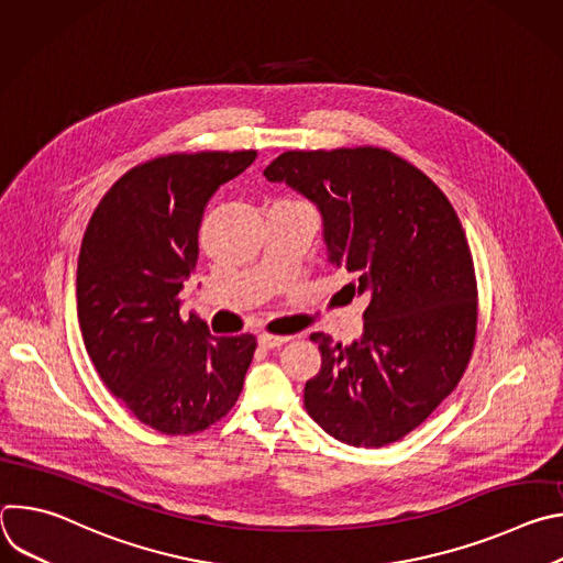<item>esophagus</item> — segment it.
I'll return each mask as SVG.
<instances>
[{
    "instance_id": "esophagus-1",
    "label": "esophagus",
    "mask_w": 563,
    "mask_h": 563,
    "mask_svg": "<svg viewBox=\"0 0 563 563\" xmlns=\"http://www.w3.org/2000/svg\"><path fill=\"white\" fill-rule=\"evenodd\" d=\"M287 341H289V336H276V334H267V332L258 336V343H261L265 350H276V347H283Z\"/></svg>"
}]
</instances>
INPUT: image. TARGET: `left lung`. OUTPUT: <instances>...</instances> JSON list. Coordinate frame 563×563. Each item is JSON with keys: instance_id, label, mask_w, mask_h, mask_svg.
<instances>
[{"instance_id": "left-lung-1", "label": "left lung", "mask_w": 563, "mask_h": 563, "mask_svg": "<svg viewBox=\"0 0 563 563\" xmlns=\"http://www.w3.org/2000/svg\"><path fill=\"white\" fill-rule=\"evenodd\" d=\"M318 205L330 261L367 294L363 339L313 332L323 365L307 415L334 439L380 448L419 428L459 385L476 341L472 252L445 194L380 146L285 151L265 169Z\"/></svg>"}]
</instances>
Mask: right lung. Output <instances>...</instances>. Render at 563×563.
<instances>
[{
    "instance_id": "add662e5",
    "label": "right lung",
    "mask_w": 563,
    "mask_h": 563,
    "mask_svg": "<svg viewBox=\"0 0 563 563\" xmlns=\"http://www.w3.org/2000/svg\"><path fill=\"white\" fill-rule=\"evenodd\" d=\"M256 151L169 153L129 169L100 200L77 258V318L104 385L144 426L187 437L233 408L256 336H211L180 316L213 191Z\"/></svg>"
}]
</instances>
